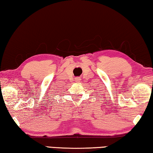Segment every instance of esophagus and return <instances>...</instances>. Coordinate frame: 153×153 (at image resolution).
<instances>
[{"label": "esophagus", "instance_id": "esophagus-1", "mask_svg": "<svg viewBox=\"0 0 153 153\" xmlns=\"http://www.w3.org/2000/svg\"><path fill=\"white\" fill-rule=\"evenodd\" d=\"M75 80H76V82L78 83V82H80V80H81V79H80L79 77H76V78L75 79Z\"/></svg>", "mask_w": 153, "mask_h": 153}]
</instances>
